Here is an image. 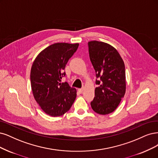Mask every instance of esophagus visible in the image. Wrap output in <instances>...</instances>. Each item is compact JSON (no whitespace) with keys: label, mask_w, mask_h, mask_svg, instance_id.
Returning a JSON list of instances; mask_svg holds the SVG:
<instances>
[{"label":"esophagus","mask_w":158,"mask_h":158,"mask_svg":"<svg viewBox=\"0 0 158 158\" xmlns=\"http://www.w3.org/2000/svg\"><path fill=\"white\" fill-rule=\"evenodd\" d=\"M84 88L83 87V88H80V89H78V91L80 92V94H81L82 93V92L84 91Z\"/></svg>","instance_id":"34e87169"}]
</instances>
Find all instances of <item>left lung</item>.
<instances>
[{
  "mask_svg": "<svg viewBox=\"0 0 158 158\" xmlns=\"http://www.w3.org/2000/svg\"><path fill=\"white\" fill-rule=\"evenodd\" d=\"M88 50L98 85L91 106L97 114L105 115L116 110L126 93L125 64L118 51L106 43L89 42Z\"/></svg>",
  "mask_w": 158,
  "mask_h": 158,
  "instance_id": "1",
  "label": "left lung"
}]
</instances>
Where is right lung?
<instances>
[{
    "label": "right lung",
    "instance_id": "add662e5",
    "mask_svg": "<svg viewBox=\"0 0 158 158\" xmlns=\"http://www.w3.org/2000/svg\"><path fill=\"white\" fill-rule=\"evenodd\" d=\"M79 44L55 43L42 50L32 65L31 88L42 110L53 117L69 110L77 97V90L61 79L65 66Z\"/></svg>",
    "mask_w": 158,
    "mask_h": 158
}]
</instances>
